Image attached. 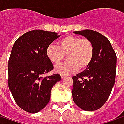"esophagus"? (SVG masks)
Returning a JSON list of instances; mask_svg holds the SVG:
<instances>
[{
	"mask_svg": "<svg viewBox=\"0 0 124 124\" xmlns=\"http://www.w3.org/2000/svg\"><path fill=\"white\" fill-rule=\"evenodd\" d=\"M61 78H66V75H61Z\"/></svg>",
	"mask_w": 124,
	"mask_h": 124,
	"instance_id": "34e87169",
	"label": "esophagus"
}]
</instances>
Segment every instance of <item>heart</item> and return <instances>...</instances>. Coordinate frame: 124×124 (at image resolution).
<instances>
[{"instance_id":"obj_1","label":"heart","mask_w":124,"mask_h":124,"mask_svg":"<svg viewBox=\"0 0 124 124\" xmlns=\"http://www.w3.org/2000/svg\"><path fill=\"white\" fill-rule=\"evenodd\" d=\"M94 49L92 41L87 39L69 35L58 42V46L49 44L46 54L54 64L59 63L67 55L68 61L57 65L55 72L61 75H69L79 70H85L90 66L94 56Z\"/></svg>"}]
</instances>
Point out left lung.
<instances>
[{"instance_id": "1", "label": "left lung", "mask_w": 124, "mask_h": 124, "mask_svg": "<svg viewBox=\"0 0 124 124\" xmlns=\"http://www.w3.org/2000/svg\"><path fill=\"white\" fill-rule=\"evenodd\" d=\"M74 33L90 40L94 53L90 66L72 78L73 102L85 111L97 110L107 102L114 87L116 55L110 41L100 33L91 30Z\"/></svg>"}]
</instances>
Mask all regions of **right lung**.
<instances>
[{
  "label": "right lung",
  "instance_id": "right-lung-1",
  "mask_svg": "<svg viewBox=\"0 0 124 124\" xmlns=\"http://www.w3.org/2000/svg\"><path fill=\"white\" fill-rule=\"evenodd\" d=\"M60 37L54 31L34 30L15 42L8 61V87L17 104L30 113H37L49 103L59 74L44 76L53 70L46 49Z\"/></svg>",
  "mask_w": 124,
  "mask_h": 124
}]
</instances>
